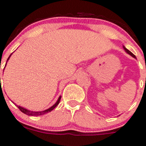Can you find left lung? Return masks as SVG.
<instances>
[{
	"mask_svg": "<svg viewBox=\"0 0 146 146\" xmlns=\"http://www.w3.org/2000/svg\"><path fill=\"white\" fill-rule=\"evenodd\" d=\"M123 48L125 49V51H126V53H127L128 54H129V55H130L131 56H132V57H133V58H136V57H135V55L133 54V53H132V52H131V51H129V50H128V49H127L126 48H125V46H123Z\"/></svg>",
	"mask_w": 146,
	"mask_h": 146,
	"instance_id": "8db88e82",
	"label": "left lung"
}]
</instances>
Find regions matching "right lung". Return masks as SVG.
Wrapping results in <instances>:
<instances>
[{
  "label": "right lung",
  "mask_w": 146,
  "mask_h": 146,
  "mask_svg": "<svg viewBox=\"0 0 146 146\" xmlns=\"http://www.w3.org/2000/svg\"><path fill=\"white\" fill-rule=\"evenodd\" d=\"M11 54L9 56V57L8 58V59H7V61L9 59V58H10V56H11ZM0 80H1V77H0ZM61 96H59V98H58V101H56V104H55L53 106H52L50 108H49V109H46V110H45V111H33L27 110V109H25V108L20 106H17L18 107L19 109V110L21 111L22 113H25V114H27V115H29V116H41V115H43V114H45V113L50 112L52 110H53V109H54L55 108H56V107L58 105V104H59L60 100H61Z\"/></svg>",
  "instance_id": "obj_1"
}]
</instances>
